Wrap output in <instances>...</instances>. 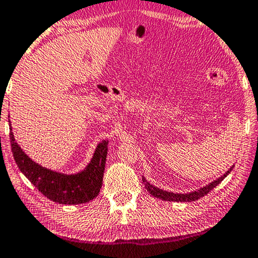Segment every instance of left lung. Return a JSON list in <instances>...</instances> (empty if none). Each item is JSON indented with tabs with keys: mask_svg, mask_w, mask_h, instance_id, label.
<instances>
[{
	"mask_svg": "<svg viewBox=\"0 0 258 258\" xmlns=\"http://www.w3.org/2000/svg\"><path fill=\"white\" fill-rule=\"evenodd\" d=\"M233 167V165L230 170L226 171V173L223 174L222 177L216 179L215 181L210 182L209 185H207L206 187H202L200 188L198 190H194V191H190V193H187V194H179V193H171V191H166V190H163V189H159V188L155 187L153 185H150V183L146 180V179L142 177V181H144L145 186H146V189L149 191L150 195L155 196V198L157 199H161L163 201H173V202H191V201H196V200L203 198L204 195H207L209 193L210 190L214 189V188L219 185L220 182H222L225 178L227 177L228 173L231 172Z\"/></svg>",
	"mask_w": 258,
	"mask_h": 258,
	"instance_id": "obj_1",
	"label": "left lung"
}]
</instances>
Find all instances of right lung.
I'll list each match as a JSON object with an SVG mask.
<instances>
[{"instance_id": "1", "label": "right lung", "mask_w": 258, "mask_h": 258, "mask_svg": "<svg viewBox=\"0 0 258 258\" xmlns=\"http://www.w3.org/2000/svg\"><path fill=\"white\" fill-rule=\"evenodd\" d=\"M10 126L11 150L16 164L23 174L49 200L59 204H83L96 198L103 181L108 140L97 145L92 161L86 169L76 174H64L39 165L24 153L15 141Z\"/></svg>"}]
</instances>
